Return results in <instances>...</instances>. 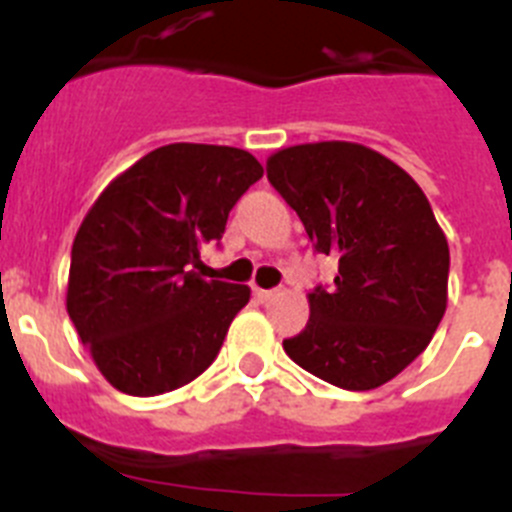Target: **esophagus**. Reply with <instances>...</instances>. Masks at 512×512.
Returning <instances> with one entry per match:
<instances>
[{
  "label": "esophagus",
  "mask_w": 512,
  "mask_h": 512,
  "mask_svg": "<svg viewBox=\"0 0 512 512\" xmlns=\"http://www.w3.org/2000/svg\"><path fill=\"white\" fill-rule=\"evenodd\" d=\"M253 295H256V300H259V302H266V300H271V297L277 295V289H259V287H253Z\"/></svg>",
  "instance_id": "esophagus-1"
}]
</instances>
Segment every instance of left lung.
<instances>
[{
	"mask_svg": "<svg viewBox=\"0 0 512 512\" xmlns=\"http://www.w3.org/2000/svg\"><path fill=\"white\" fill-rule=\"evenodd\" d=\"M266 176L315 251L338 259L333 287L307 295L310 320L284 351L341 390L382 387L423 354L446 312L449 243L423 189L346 140L282 148Z\"/></svg>",
	"mask_w": 512,
	"mask_h": 512,
	"instance_id": "left-lung-1",
	"label": "left lung"
}]
</instances>
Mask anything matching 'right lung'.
<instances>
[{
  "mask_svg": "<svg viewBox=\"0 0 512 512\" xmlns=\"http://www.w3.org/2000/svg\"><path fill=\"white\" fill-rule=\"evenodd\" d=\"M261 176L241 148L171 143L99 194L71 248L66 310L115 390L164 395L215 361L251 289L194 269Z\"/></svg>",
  "mask_w": 512,
  "mask_h": 512,
  "instance_id": "1",
  "label": "right lung"
}]
</instances>
